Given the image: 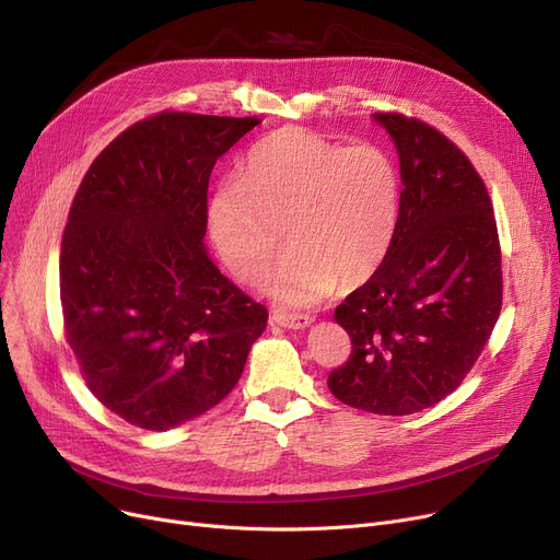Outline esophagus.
Here are the masks:
<instances>
[{
    "label": "esophagus",
    "instance_id": "34e87169",
    "mask_svg": "<svg viewBox=\"0 0 560 560\" xmlns=\"http://www.w3.org/2000/svg\"><path fill=\"white\" fill-rule=\"evenodd\" d=\"M315 317L308 313H290V311H272V322L285 329H306Z\"/></svg>",
    "mask_w": 560,
    "mask_h": 560
}]
</instances>
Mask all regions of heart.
<instances>
[{
    "instance_id": "1",
    "label": "heart",
    "mask_w": 560,
    "mask_h": 560,
    "mask_svg": "<svg viewBox=\"0 0 560 560\" xmlns=\"http://www.w3.org/2000/svg\"><path fill=\"white\" fill-rule=\"evenodd\" d=\"M401 174L384 144H345L304 127L258 140L243 174L220 182L209 231L226 268L258 279L281 226L290 249L262 288L283 304L306 306L342 283H359L386 258L399 220Z\"/></svg>"
}]
</instances>
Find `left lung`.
Listing matches in <instances>:
<instances>
[{"label":"left lung","instance_id":"left-lung-1","mask_svg":"<svg viewBox=\"0 0 560 560\" xmlns=\"http://www.w3.org/2000/svg\"><path fill=\"white\" fill-rule=\"evenodd\" d=\"M399 152L401 203L376 272L336 308L351 338L329 390L351 408L410 416L454 393L502 311V249L481 174L431 125L374 113Z\"/></svg>","mask_w":560,"mask_h":560}]
</instances>
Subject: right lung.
<instances>
[{"label": "right lung", "mask_w": 560, "mask_h": 560, "mask_svg": "<svg viewBox=\"0 0 560 560\" xmlns=\"http://www.w3.org/2000/svg\"><path fill=\"white\" fill-rule=\"evenodd\" d=\"M256 117L161 110L108 142L61 243L63 334L91 393L165 431L220 404L268 311L203 249L209 179Z\"/></svg>", "instance_id": "1"}]
</instances>
